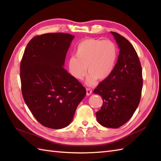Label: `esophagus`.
I'll use <instances>...</instances> for the list:
<instances>
[{
	"label": "esophagus",
	"mask_w": 161,
	"mask_h": 161,
	"mask_svg": "<svg viewBox=\"0 0 161 161\" xmlns=\"http://www.w3.org/2000/svg\"><path fill=\"white\" fill-rule=\"evenodd\" d=\"M91 93H92V90L91 89V88H86V95H91Z\"/></svg>",
	"instance_id": "1"
}]
</instances>
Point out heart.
<instances>
[{
  "mask_svg": "<svg viewBox=\"0 0 161 161\" xmlns=\"http://www.w3.org/2000/svg\"><path fill=\"white\" fill-rule=\"evenodd\" d=\"M118 58V50L110 40L87 39L78 44L75 57L70 58V73L77 80H82L88 72L86 83L92 86L111 76Z\"/></svg>",
  "mask_w": 161,
  "mask_h": 161,
  "instance_id": "heart-1",
  "label": "heart"
}]
</instances>
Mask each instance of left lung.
Segmentation results:
<instances>
[{
	"label": "left lung",
	"mask_w": 161,
	"mask_h": 161,
	"mask_svg": "<svg viewBox=\"0 0 161 161\" xmlns=\"http://www.w3.org/2000/svg\"><path fill=\"white\" fill-rule=\"evenodd\" d=\"M119 49L111 76L99 84L93 93L103 100L96 113L97 121L108 128H118L129 120L138 108L142 88V68L131 43L119 34L111 32Z\"/></svg>",
	"instance_id": "obj_1"
}]
</instances>
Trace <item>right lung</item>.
<instances>
[{
  "label": "right lung",
  "instance_id": "obj_1",
  "mask_svg": "<svg viewBox=\"0 0 161 161\" xmlns=\"http://www.w3.org/2000/svg\"><path fill=\"white\" fill-rule=\"evenodd\" d=\"M75 36L66 33L36 36L28 43L20 62L22 94L36 120L60 129L70 124L86 91L64 68Z\"/></svg>",
  "mask_w": 161,
  "mask_h": 161
}]
</instances>
